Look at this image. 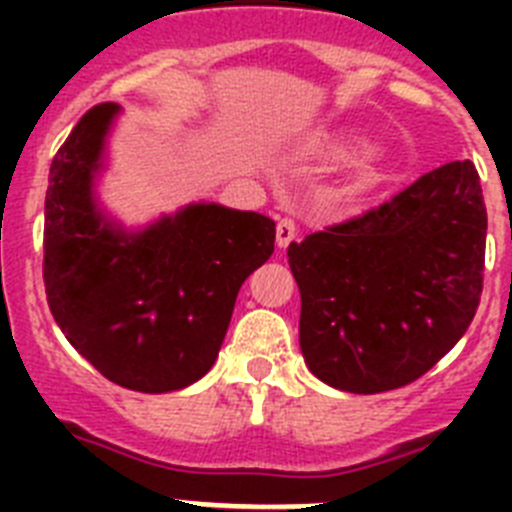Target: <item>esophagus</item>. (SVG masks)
I'll list each match as a JSON object with an SVG mask.
<instances>
[{"instance_id": "obj_1", "label": "esophagus", "mask_w": 512, "mask_h": 512, "mask_svg": "<svg viewBox=\"0 0 512 512\" xmlns=\"http://www.w3.org/2000/svg\"><path fill=\"white\" fill-rule=\"evenodd\" d=\"M297 238V225L292 217H282L277 223V246L287 248Z\"/></svg>"}]
</instances>
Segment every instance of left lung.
Returning a JSON list of instances; mask_svg holds the SVG:
<instances>
[{
  "label": "left lung",
  "mask_w": 512,
  "mask_h": 512,
  "mask_svg": "<svg viewBox=\"0 0 512 512\" xmlns=\"http://www.w3.org/2000/svg\"><path fill=\"white\" fill-rule=\"evenodd\" d=\"M487 210L472 161L289 243L310 372L354 395L397 390L449 354L482 295Z\"/></svg>",
  "instance_id": "8db88e82"
}]
</instances>
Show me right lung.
<instances>
[{"label": "right lung", "instance_id": "right-lung-1", "mask_svg": "<svg viewBox=\"0 0 512 512\" xmlns=\"http://www.w3.org/2000/svg\"><path fill=\"white\" fill-rule=\"evenodd\" d=\"M120 104H97L58 148L45 192L43 279L58 328L99 374L135 392L184 390L210 372L238 289L274 253V220L192 202L146 228L99 205Z\"/></svg>", "mask_w": 512, "mask_h": 512}]
</instances>
